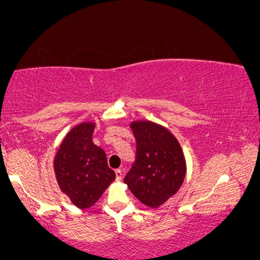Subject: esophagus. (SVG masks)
<instances>
[{
	"label": "esophagus",
	"mask_w": 260,
	"mask_h": 260,
	"mask_svg": "<svg viewBox=\"0 0 260 260\" xmlns=\"http://www.w3.org/2000/svg\"><path fill=\"white\" fill-rule=\"evenodd\" d=\"M122 177H123L122 169H116V179L120 181V180H122Z\"/></svg>",
	"instance_id": "obj_1"
}]
</instances>
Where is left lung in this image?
I'll return each instance as SVG.
<instances>
[{
    "label": "left lung",
    "instance_id": "obj_1",
    "mask_svg": "<svg viewBox=\"0 0 260 260\" xmlns=\"http://www.w3.org/2000/svg\"><path fill=\"white\" fill-rule=\"evenodd\" d=\"M136 156L124 183L141 202L156 208L180 189L186 176L181 145L166 127L152 122H134Z\"/></svg>",
    "mask_w": 260,
    "mask_h": 260
}]
</instances>
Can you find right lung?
<instances>
[{"label": "right lung", "instance_id": "1", "mask_svg": "<svg viewBox=\"0 0 260 260\" xmlns=\"http://www.w3.org/2000/svg\"><path fill=\"white\" fill-rule=\"evenodd\" d=\"M94 123H81L63 138L54 159L60 189L79 208L93 206L115 180L106 154L92 142Z\"/></svg>", "mask_w": 260, "mask_h": 260}]
</instances>
